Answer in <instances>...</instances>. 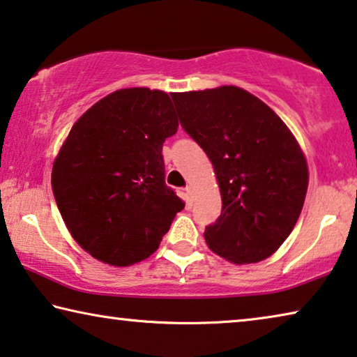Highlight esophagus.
<instances>
[{
    "instance_id": "34e87169",
    "label": "esophagus",
    "mask_w": 357,
    "mask_h": 357,
    "mask_svg": "<svg viewBox=\"0 0 357 357\" xmlns=\"http://www.w3.org/2000/svg\"><path fill=\"white\" fill-rule=\"evenodd\" d=\"M185 194H188L189 197H194V188H192V185H185Z\"/></svg>"
}]
</instances>
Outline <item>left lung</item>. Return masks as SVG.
I'll list each match as a JSON object with an SVG mask.
<instances>
[{
    "label": "left lung",
    "mask_w": 357,
    "mask_h": 357,
    "mask_svg": "<svg viewBox=\"0 0 357 357\" xmlns=\"http://www.w3.org/2000/svg\"><path fill=\"white\" fill-rule=\"evenodd\" d=\"M183 130L215 168L222 210L205 227L211 252L258 263L278 250L305 204L307 165L289 128L263 100L237 86L172 96Z\"/></svg>",
    "instance_id": "8db88e82"
}]
</instances>
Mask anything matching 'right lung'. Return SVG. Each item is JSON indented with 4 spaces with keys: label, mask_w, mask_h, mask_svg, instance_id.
Wrapping results in <instances>:
<instances>
[{
    "label": "right lung",
    "mask_w": 357,
    "mask_h": 357,
    "mask_svg": "<svg viewBox=\"0 0 357 357\" xmlns=\"http://www.w3.org/2000/svg\"><path fill=\"white\" fill-rule=\"evenodd\" d=\"M176 131L172 98L149 88L105 96L72 126L52 167V192L73 238L96 259L149 258L184 208L165 184L162 147Z\"/></svg>",
    "instance_id": "right-lung-1"
}]
</instances>
